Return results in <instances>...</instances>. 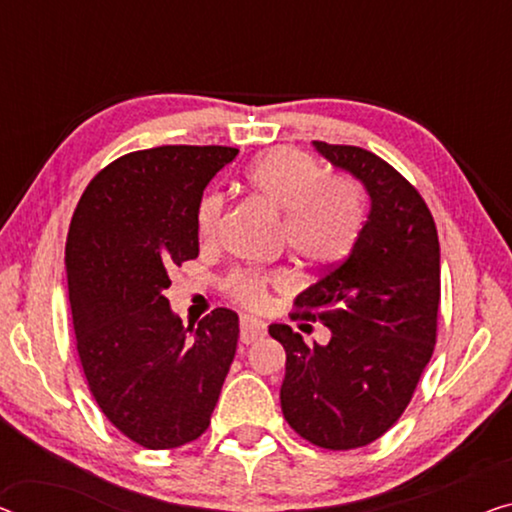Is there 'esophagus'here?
Returning <instances> with one entry per match:
<instances>
[{"label":"esophagus","instance_id":"esophagus-1","mask_svg":"<svg viewBox=\"0 0 512 512\" xmlns=\"http://www.w3.org/2000/svg\"><path fill=\"white\" fill-rule=\"evenodd\" d=\"M266 335V324L257 317H241V342L243 345H250L259 338Z\"/></svg>","mask_w":512,"mask_h":512}]
</instances>
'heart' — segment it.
I'll list each match as a JSON object with an SVG mask.
<instances>
[{
    "label": "heart",
    "instance_id": "heart-1",
    "mask_svg": "<svg viewBox=\"0 0 512 512\" xmlns=\"http://www.w3.org/2000/svg\"><path fill=\"white\" fill-rule=\"evenodd\" d=\"M319 163L305 151L278 147L257 156L248 170L255 193L282 211L280 225L294 257L312 266H329L352 246L358 207L352 186L333 174H319ZM223 195L211 190L197 209V230L211 241L223 218ZM282 285L280 273L259 269L236 271L227 278V294L253 310L269 305V287Z\"/></svg>",
    "mask_w": 512,
    "mask_h": 512
}]
</instances>
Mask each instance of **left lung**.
Masks as SVG:
<instances>
[{"mask_svg":"<svg viewBox=\"0 0 512 512\" xmlns=\"http://www.w3.org/2000/svg\"><path fill=\"white\" fill-rule=\"evenodd\" d=\"M363 183L368 218L352 253L296 296L292 319L331 329L305 345L287 324L269 333L285 347L282 416L329 451L368 446L398 423L437 342L439 236L421 193L368 149L312 142Z\"/></svg>","mask_w":512,"mask_h":512,"instance_id":"8db88e82","label":"left lung"}]
</instances>
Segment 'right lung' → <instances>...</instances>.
I'll return each mask as SVG.
<instances>
[{
    "label": "right lung",
    "mask_w": 512,
    "mask_h": 512,
    "mask_svg": "<svg viewBox=\"0 0 512 512\" xmlns=\"http://www.w3.org/2000/svg\"><path fill=\"white\" fill-rule=\"evenodd\" d=\"M234 147L142 149L112 160L82 193L66 239L75 347L105 418L149 451L207 432L236 354L227 308L195 326L174 315L170 271L200 255L204 188Z\"/></svg>",
    "instance_id": "right-lung-1"
}]
</instances>
